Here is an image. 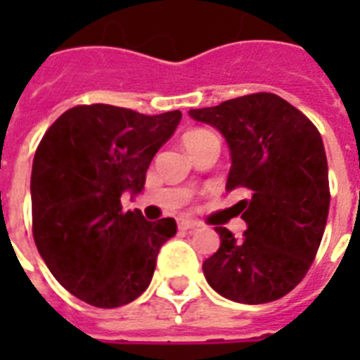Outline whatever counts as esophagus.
<instances>
[{
	"instance_id": "1",
	"label": "esophagus",
	"mask_w": 360,
	"mask_h": 360,
	"mask_svg": "<svg viewBox=\"0 0 360 360\" xmlns=\"http://www.w3.org/2000/svg\"><path fill=\"white\" fill-rule=\"evenodd\" d=\"M177 226H179V230L183 231H191V230H196L198 222H194V220H186V219H181L179 222H177Z\"/></svg>"
}]
</instances>
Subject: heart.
I'll list each match as a JSON object with an SVG mask.
<instances>
[{"label":"heart","mask_w":360,"mask_h":360,"mask_svg":"<svg viewBox=\"0 0 360 360\" xmlns=\"http://www.w3.org/2000/svg\"><path fill=\"white\" fill-rule=\"evenodd\" d=\"M209 130L205 129H194V130H188V132H185V136H183V146H188L191 141L198 140V138H202L203 134H207Z\"/></svg>","instance_id":"1"}]
</instances>
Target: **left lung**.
Listing matches in <instances>:
<instances>
[{"mask_svg":"<svg viewBox=\"0 0 360 360\" xmlns=\"http://www.w3.org/2000/svg\"><path fill=\"white\" fill-rule=\"evenodd\" d=\"M230 147L226 191L243 186V239L214 228L220 248L203 262L209 285L243 304L276 301L312 265L329 214V169L321 134L274 93H254L188 112Z\"/></svg>","mask_w":360,"mask_h":360,"instance_id":"1","label":"left lung"}]
</instances>
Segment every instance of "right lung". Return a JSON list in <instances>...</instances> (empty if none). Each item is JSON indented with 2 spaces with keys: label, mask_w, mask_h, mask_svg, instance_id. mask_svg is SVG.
<instances>
[{
  "label": "right lung",
  "mask_w": 360,
  "mask_h": 360,
  "mask_svg": "<svg viewBox=\"0 0 360 360\" xmlns=\"http://www.w3.org/2000/svg\"><path fill=\"white\" fill-rule=\"evenodd\" d=\"M181 112L143 115L110 104L67 110L42 136L31 169L33 239L59 284L87 304H129L151 282L174 219L123 213L121 194L143 191L146 172Z\"/></svg>",
  "instance_id": "obj_1"
}]
</instances>
